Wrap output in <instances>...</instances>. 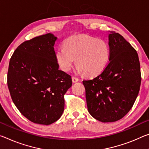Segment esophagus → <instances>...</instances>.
<instances>
[{"mask_svg":"<svg viewBox=\"0 0 149 149\" xmlns=\"http://www.w3.org/2000/svg\"><path fill=\"white\" fill-rule=\"evenodd\" d=\"M72 79V81L74 82V83H76V82L78 81V80H79L78 78H77L76 77H74V76H73Z\"/></svg>","mask_w":149,"mask_h":149,"instance_id":"esophagus-1","label":"esophagus"}]
</instances>
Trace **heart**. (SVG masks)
Returning a JSON list of instances; mask_svg holds the SVG:
<instances>
[{
  "label": "heart",
  "mask_w": 149,
  "mask_h": 149,
  "mask_svg": "<svg viewBox=\"0 0 149 149\" xmlns=\"http://www.w3.org/2000/svg\"><path fill=\"white\" fill-rule=\"evenodd\" d=\"M57 49L56 59L60 68L69 72L75 62L77 70L94 76L104 70L110 59V48L103 40L88 35H75L68 38Z\"/></svg>",
  "instance_id": "heart-1"
}]
</instances>
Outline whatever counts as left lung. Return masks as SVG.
<instances>
[{
    "label": "left lung",
    "mask_w": 149,
    "mask_h": 149,
    "mask_svg": "<svg viewBox=\"0 0 149 149\" xmlns=\"http://www.w3.org/2000/svg\"><path fill=\"white\" fill-rule=\"evenodd\" d=\"M110 32V59L107 67L93 79L83 81L89 113L104 123L117 121L129 111L141 81L135 49L119 33Z\"/></svg>",
    "instance_id": "1"
}]
</instances>
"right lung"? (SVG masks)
Segmentation results:
<instances>
[{"label": "right lung", "instance_id": "1", "mask_svg": "<svg viewBox=\"0 0 149 149\" xmlns=\"http://www.w3.org/2000/svg\"><path fill=\"white\" fill-rule=\"evenodd\" d=\"M53 34L41 35L17 47L9 62L7 84L13 103L34 123L49 125L64 109L71 75L58 69Z\"/></svg>", "mask_w": 149, "mask_h": 149}]
</instances>
